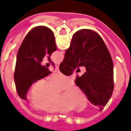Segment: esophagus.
Masks as SVG:
<instances>
[{
    "label": "esophagus",
    "mask_w": 131,
    "mask_h": 131,
    "mask_svg": "<svg viewBox=\"0 0 131 131\" xmlns=\"http://www.w3.org/2000/svg\"><path fill=\"white\" fill-rule=\"evenodd\" d=\"M56 69H57L58 71H59V66L56 65Z\"/></svg>",
    "instance_id": "1"
}]
</instances>
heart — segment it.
<instances>
[{
	"mask_svg": "<svg viewBox=\"0 0 131 131\" xmlns=\"http://www.w3.org/2000/svg\"><path fill=\"white\" fill-rule=\"evenodd\" d=\"M73 83L70 76L58 73L47 82L46 79L37 80L32 86L30 100L32 105L40 111L49 114L65 113L73 108L83 109L86 105V98L77 86H71L60 96L59 90Z\"/></svg>",
	"mask_w": 131,
	"mask_h": 131,
	"instance_id": "1",
	"label": "heart"
}]
</instances>
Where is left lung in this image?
<instances>
[{"label":"left lung","mask_w":131,"mask_h":131,"mask_svg":"<svg viewBox=\"0 0 131 131\" xmlns=\"http://www.w3.org/2000/svg\"><path fill=\"white\" fill-rule=\"evenodd\" d=\"M57 49L53 32L49 28L39 26L26 35L17 55L14 80L17 94L26 100L28 91L32 84L51 73L48 66L41 64L45 56L49 57ZM52 65L55 64L51 62Z\"/></svg>","instance_id":"left-lung-1"}]
</instances>
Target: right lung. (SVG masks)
I'll return each instance as SVG.
<instances>
[{
  "label": "right lung",
  "instance_id": "1",
  "mask_svg": "<svg viewBox=\"0 0 131 131\" xmlns=\"http://www.w3.org/2000/svg\"><path fill=\"white\" fill-rule=\"evenodd\" d=\"M80 67L86 68V72L77 76L76 85L92 105L102 110L114 90V66L103 39L92 30L82 29L74 34L59 69L69 76Z\"/></svg>",
  "mask_w": 131,
  "mask_h": 131
}]
</instances>
